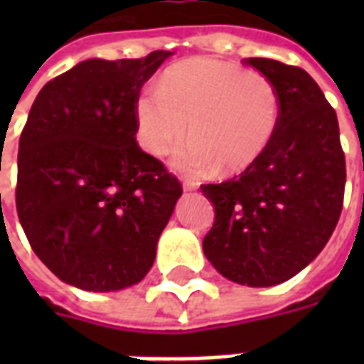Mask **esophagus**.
I'll list each match as a JSON object with an SVG mask.
<instances>
[{"label": "esophagus", "instance_id": "esophagus-1", "mask_svg": "<svg viewBox=\"0 0 364 364\" xmlns=\"http://www.w3.org/2000/svg\"><path fill=\"white\" fill-rule=\"evenodd\" d=\"M183 188H185V191H196V188H198V183L193 181V179H185V181H183Z\"/></svg>", "mask_w": 364, "mask_h": 364}]
</instances>
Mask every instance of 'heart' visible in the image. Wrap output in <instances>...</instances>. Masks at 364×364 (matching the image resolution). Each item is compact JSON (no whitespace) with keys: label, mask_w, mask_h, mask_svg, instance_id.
Instances as JSON below:
<instances>
[{"label":"heart","mask_w":364,"mask_h":364,"mask_svg":"<svg viewBox=\"0 0 364 364\" xmlns=\"http://www.w3.org/2000/svg\"><path fill=\"white\" fill-rule=\"evenodd\" d=\"M282 117V96L262 73L230 62L194 58L171 65L159 90L136 98L137 139L153 156H166L187 134L193 141L176 166L202 173L217 166L232 176L247 170L270 147Z\"/></svg>","instance_id":"b5f03b06"}]
</instances>
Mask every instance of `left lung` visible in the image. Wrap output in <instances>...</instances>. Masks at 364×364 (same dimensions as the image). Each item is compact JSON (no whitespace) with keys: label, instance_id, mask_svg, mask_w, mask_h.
Listing matches in <instances>:
<instances>
[{"label":"left lung","instance_id":"8db88e82","mask_svg":"<svg viewBox=\"0 0 364 364\" xmlns=\"http://www.w3.org/2000/svg\"><path fill=\"white\" fill-rule=\"evenodd\" d=\"M279 90L282 117L251 168L202 185L215 221L202 247L219 274L272 287L296 276L333 236L344 205L346 156L336 111L302 68L245 58Z\"/></svg>","mask_w":364,"mask_h":364}]
</instances>
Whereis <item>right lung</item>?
I'll list each match as a JSON object with an SVG mask.
<instances>
[{
    "instance_id": "add662e5",
    "label": "right lung",
    "mask_w": 364,
    "mask_h": 364,
    "mask_svg": "<svg viewBox=\"0 0 364 364\" xmlns=\"http://www.w3.org/2000/svg\"><path fill=\"white\" fill-rule=\"evenodd\" d=\"M170 50L85 60L37 94L20 134L16 213L62 282L107 293L136 285L183 187L136 141V98Z\"/></svg>"
}]
</instances>
